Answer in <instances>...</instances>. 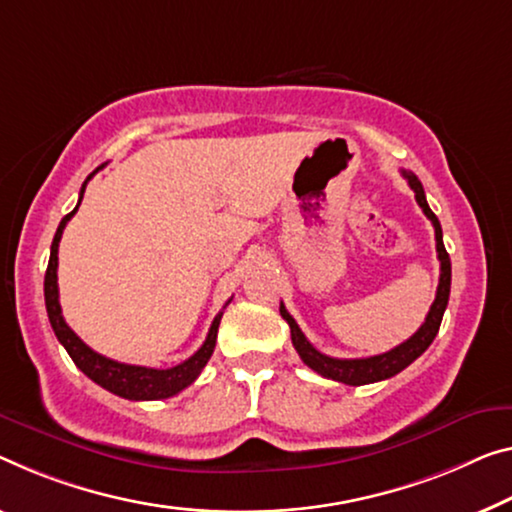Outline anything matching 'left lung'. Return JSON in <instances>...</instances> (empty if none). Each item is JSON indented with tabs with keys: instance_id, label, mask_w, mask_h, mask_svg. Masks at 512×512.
<instances>
[{
	"instance_id": "1",
	"label": "left lung",
	"mask_w": 512,
	"mask_h": 512,
	"mask_svg": "<svg viewBox=\"0 0 512 512\" xmlns=\"http://www.w3.org/2000/svg\"><path fill=\"white\" fill-rule=\"evenodd\" d=\"M403 176L407 178V183L414 190L416 203H419L421 210L426 212V217L435 226V240H437V258H439V286H437V295L435 302H432L426 322L416 329V334L407 338L405 343L396 345V348L384 352V355H375V357H366V359H334L318 352L313 345L306 341V336L302 334V329L297 327L295 318L286 311V306H279L281 318L288 322L290 327V338H293V345L297 350V355L302 357V361L313 371L320 373L327 380H336L343 384H352V387H361V384H371V382H380V380H389L396 373L403 371L412 364L416 357H421L423 352L428 350V345L435 341V336L439 332V325H442L446 304H448V295H451V258L446 254L444 240H442V226H439V219L435 217V212L430 210L428 201H426V192H423L421 180L416 178L412 171H403Z\"/></svg>"
}]
</instances>
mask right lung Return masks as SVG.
<instances>
[{
    "instance_id": "1",
    "label": "right lung",
    "mask_w": 512,
    "mask_h": 512,
    "mask_svg": "<svg viewBox=\"0 0 512 512\" xmlns=\"http://www.w3.org/2000/svg\"><path fill=\"white\" fill-rule=\"evenodd\" d=\"M102 169V167H98ZM98 169L84 180L82 190H80V201L73 212L61 219L57 233H54L52 240V249H50V263H47V272H45V309H47V318H50V325L57 334L59 343L64 345L70 359L75 361V366L80 371L91 377L93 382L100 384L102 389L116 393V396L128 398V400H160V398H171L176 393L183 391L185 387L199 377L203 371V366L208 364V359L215 350L217 343V329H219V320H222V311L217 313L215 320H212L210 332L206 336V341L199 350L194 352L190 359H185L183 364H178L174 368H146V366H132V364H121V361L107 359L98 355L96 350H91L80 336H77L73 329L66 325L64 316H61V304H59V286H57V267H59V240L61 233H64L66 224L70 222V217L75 215L77 208H80L82 196L86 190V183L98 174Z\"/></svg>"
}]
</instances>
